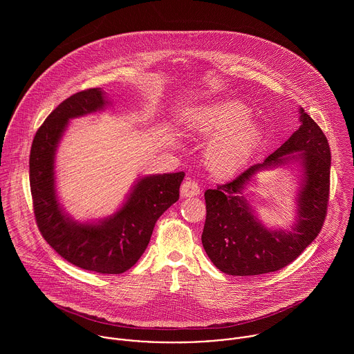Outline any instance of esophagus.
Listing matches in <instances>:
<instances>
[{
    "mask_svg": "<svg viewBox=\"0 0 354 354\" xmlns=\"http://www.w3.org/2000/svg\"><path fill=\"white\" fill-rule=\"evenodd\" d=\"M201 194V187L198 183L192 181V180H187L183 183L181 185V196L183 198H192V196H198Z\"/></svg>",
    "mask_w": 354,
    "mask_h": 354,
    "instance_id": "34e87169",
    "label": "esophagus"
}]
</instances>
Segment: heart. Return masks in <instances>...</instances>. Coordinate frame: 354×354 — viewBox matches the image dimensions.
<instances>
[{"label": "heart", "mask_w": 354, "mask_h": 354, "mask_svg": "<svg viewBox=\"0 0 354 354\" xmlns=\"http://www.w3.org/2000/svg\"><path fill=\"white\" fill-rule=\"evenodd\" d=\"M251 109L237 100H223L195 107L185 127L194 135L209 140L205 159L209 169L219 174H232L244 167L259 149L263 127L248 118Z\"/></svg>", "instance_id": "obj_1"}]
</instances>
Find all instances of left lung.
<instances>
[{
  "label": "left lung",
  "mask_w": 354,
  "mask_h": 354,
  "mask_svg": "<svg viewBox=\"0 0 354 354\" xmlns=\"http://www.w3.org/2000/svg\"><path fill=\"white\" fill-rule=\"evenodd\" d=\"M299 113L300 128L279 149L233 180L204 192L203 247L214 266L227 275H260L288 266L323 226L330 189V146L303 107ZM282 167L294 170L298 184L295 222L290 228H268L258 219L248 192L257 185L260 171Z\"/></svg>",
  "instance_id": "1"
}]
</instances>
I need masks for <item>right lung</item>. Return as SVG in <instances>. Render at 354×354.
Listing matches in <instances>:
<instances>
[{
  "mask_svg": "<svg viewBox=\"0 0 354 354\" xmlns=\"http://www.w3.org/2000/svg\"><path fill=\"white\" fill-rule=\"evenodd\" d=\"M107 93L91 88L59 103L38 129L30 153V185L38 227L51 248L69 263L100 274H121L145 253L155 222L180 198L185 173L140 176L122 204L100 219L68 214L57 191L55 156L72 120L104 111Z\"/></svg>",
  "mask_w": 354,
  "mask_h": 354,
  "instance_id": "add662e5",
  "label": "right lung"
}]
</instances>
